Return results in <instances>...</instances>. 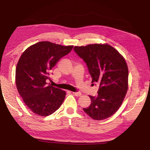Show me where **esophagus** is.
Instances as JSON below:
<instances>
[{
	"instance_id": "1",
	"label": "esophagus",
	"mask_w": 150,
	"mask_h": 150,
	"mask_svg": "<svg viewBox=\"0 0 150 150\" xmlns=\"http://www.w3.org/2000/svg\"><path fill=\"white\" fill-rule=\"evenodd\" d=\"M73 95H74L75 96H79L81 95V93H79V92H73L72 93Z\"/></svg>"
}]
</instances>
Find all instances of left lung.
<instances>
[{"label": "left lung", "mask_w": 150, "mask_h": 150, "mask_svg": "<svg viewBox=\"0 0 150 150\" xmlns=\"http://www.w3.org/2000/svg\"><path fill=\"white\" fill-rule=\"evenodd\" d=\"M74 51L85 62L92 83L99 85L98 95L89 96L91 105L83 110L94 120L110 117L120 108L128 90V69L125 59L106 44L75 46Z\"/></svg>", "instance_id": "8db88e82"}]
</instances>
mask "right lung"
<instances>
[{
	"label": "right lung",
	"instance_id": "1",
	"mask_svg": "<svg viewBox=\"0 0 150 150\" xmlns=\"http://www.w3.org/2000/svg\"><path fill=\"white\" fill-rule=\"evenodd\" d=\"M73 47L40 42L29 47L20 56L16 69V87L24 103L35 115H52L64 100L65 91L47 85L46 80L51 79L50 70Z\"/></svg>",
	"mask_w": 150,
	"mask_h": 150
}]
</instances>
